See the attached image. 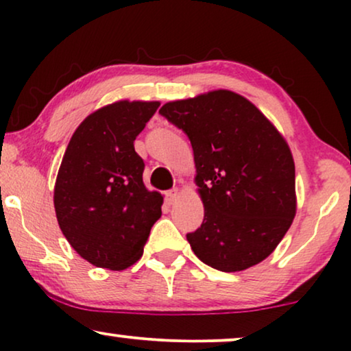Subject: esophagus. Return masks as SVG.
<instances>
[{"instance_id":"1","label":"esophagus","mask_w":351,"mask_h":351,"mask_svg":"<svg viewBox=\"0 0 351 351\" xmlns=\"http://www.w3.org/2000/svg\"><path fill=\"white\" fill-rule=\"evenodd\" d=\"M179 196H180V189L179 186H174V189L167 191V195H166L167 204H176L177 199H179Z\"/></svg>"}]
</instances>
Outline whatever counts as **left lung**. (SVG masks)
<instances>
[{
    "label": "left lung",
    "mask_w": 351,
    "mask_h": 351,
    "mask_svg": "<svg viewBox=\"0 0 351 351\" xmlns=\"http://www.w3.org/2000/svg\"><path fill=\"white\" fill-rule=\"evenodd\" d=\"M160 113L191 142L204 220L186 234L195 256L241 271L275 251L295 217V166L270 119L228 89L172 100Z\"/></svg>",
    "instance_id": "1"
}]
</instances>
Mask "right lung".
Masks as SVG:
<instances>
[{
  "label": "right lung",
  "mask_w": 351,
  "mask_h": 351,
  "mask_svg": "<svg viewBox=\"0 0 351 351\" xmlns=\"http://www.w3.org/2000/svg\"><path fill=\"white\" fill-rule=\"evenodd\" d=\"M158 100H117L83 119L62 158L54 186L59 227L84 261L124 270L143 254L162 195L143 184L134 141Z\"/></svg>",
  "instance_id": "right-lung-1"
}]
</instances>
